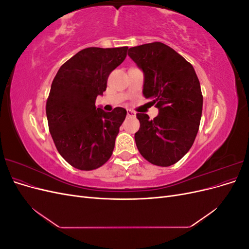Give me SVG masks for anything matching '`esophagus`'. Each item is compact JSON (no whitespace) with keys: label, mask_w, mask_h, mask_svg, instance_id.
I'll use <instances>...</instances> for the list:
<instances>
[{"label":"esophagus","mask_w":249,"mask_h":249,"mask_svg":"<svg viewBox=\"0 0 249 249\" xmlns=\"http://www.w3.org/2000/svg\"><path fill=\"white\" fill-rule=\"evenodd\" d=\"M126 115H127V117H135V116H136V113H135L132 110H127L126 111Z\"/></svg>","instance_id":"obj_1"}]
</instances>
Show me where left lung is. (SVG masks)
Here are the masks:
<instances>
[{"label":"left lung","instance_id":"8db88e82","mask_svg":"<svg viewBox=\"0 0 249 249\" xmlns=\"http://www.w3.org/2000/svg\"><path fill=\"white\" fill-rule=\"evenodd\" d=\"M143 71V95L159 110L153 120L137 113L135 141L142 157L158 166H170L188 153L196 137L202 112L200 84L193 66L162 42L129 49Z\"/></svg>","mask_w":249,"mask_h":249}]
</instances>
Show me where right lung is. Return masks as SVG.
Wrapping results in <instances>:
<instances>
[{
    "label": "right lung",
    "mask_w": 249,
    "mask_h": 249,
    "mask_svg": "<svg viewBox=\"0 0 249 249\" xmlns=\"http://www.w3.org/2000/svg\"><path fill=\"white\" fill-rule=\"evenodd\" d=\"M127 47L87 48L60 67L47 101L49 129L59 154L74 168L92 170L106 163L126 115L117 107H95L112 71L126 57Z\"/></svg>",
    "instance_id": "1"
}]
</instances>
